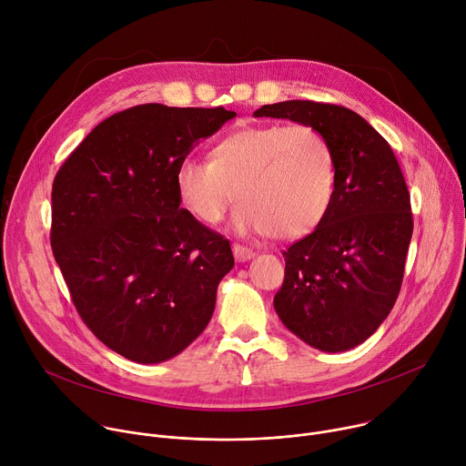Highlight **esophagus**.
I'll use <instances>...</instances> for the list:
<instances>
[{"label":"esophagus","mask_w":466,"mask_h":466,"mask_svg":"<svg viewBox=\"0 0 466 466\" xmlns=\"http://www.w3.org/2000/svg\"><path fill=\"white\" fill-rule=\"evenodd\" d=\"M232 252H234V258L238 261H248V259H252L256 256V252L252 248H248L245 245H239V243L232 245Z\"/></svg>","instance_id":"esophagus-1"}]
</instances>
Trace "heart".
Instances as JSON below:
<instances>
[{
	"label": "heart",
	"instance_id": "1",
	"mask_svg": "<svg viewBox=\"0 0 466 466\" xmlns=\"http://www.w3.org/2000/svg\"><path fill=\"white\" fill-rule=\"evenodd\" d=\"M180 208L203 225L223 219L234 187L239 232L299 239L326 218L336 191V158L308 123H259L221 138L210 162L186 157L173 173Z\"/></svg>",
	"mask_w": 466,
	"mask_h": 466
}]
</instances>
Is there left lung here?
<instances>
[{"instance_id":"8db88e82","label":"left lung","mask_w":466,"mask_h":466,"mask_svg":"<svg viewBox=\"0 0 466 466\" xmlns=\"http://www.w3.org/2000/svg\"><path fill=\"white\" fill-rule=\"evenodd\" d=\"M254 116L308 123L334 151V198L322 223L284 250L275 309L313 349H354L387 319L402 288L413 234L402 169L385 138L350 108L293 99Z\"/></svg>"}]
</instances>
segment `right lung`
<instances>
[{
    "label": "right lung",
    "instance_id": "obj_1",
    "mask_svg": "<svg viewBox=\"0 0 466 466\" xmlns=\"http://www.w3.org/2000/svg\"><path fill=\"white\" fill-rule=\"evenodd\" d=\"M236 112L147 103L101 121L64 160L51 191V247L94 336L160 363L212 319L234 268L228 239L187 216L173 173Z\"/></svg>",
    "mask_w": 466,
    "mask_h": 466
}]
</instances>
